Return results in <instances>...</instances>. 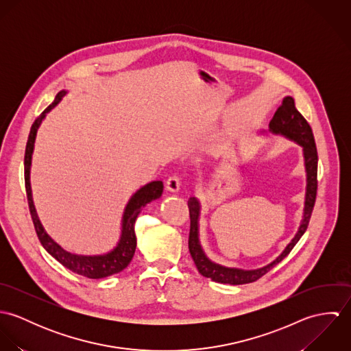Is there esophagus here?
Listing matches in <instances>:
<instances>
[{
    "label": "esophagus",
    "mask_w": 351,
    "mask_h": 351,
    "mask_svg": "<svg viewBox=\"0 0 351 351\" xmlns=\"http://www.w3.org/2000/svg\"><path fill=\"white\" fill-rule=\"evenodd\" d=\"M180 185H181L180 184V178L176 177V176H171L166 181V191H169L171 193H176V192L180 191Z\"/></svg>",
    "instance_id": "obj_1"
}]
</instances>
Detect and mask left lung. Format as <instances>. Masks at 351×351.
Listing matches in <instances>:
<instances>
[{
    "mask_svg": "<svg viewBox=\"0 0 351 351\" xmlns=\"http://www.w3.org/2000/svg\"><path fill=\"white\" fill-rule=\"evenodd\" d=\"M269 132L273 135L284 136L295 142L302 149V160H304V169H305V197H304L300 226L295 237L292 238V241L270 263L258 269H241V267L223 266L220 263L210 261L201 246V201L197 197H191L188 201L189 215H191L189 251L201 276L210 278L215 282L242 285V284L256 281L269 270H271L277 263H280L291 252V250L295 247V245L300 241L302 234L308 227L309 217H311V213L315 205V199H316V189H317V151H316L312 130L300 112L296 109L295 100L291 96L284 97L282 104L276 110L273 119L269 123ZM261 134H266V131H261Z\"/></svg>",
    "mask_w": 351,
    "mask_h": 351,
    "instance_id": "left-lung-1",
    "label": "left lung"
}]
</instances>
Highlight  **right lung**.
Masks as SVG:
<instances>
[{
    "mask_svg": "<svg viewBox=\"0 0 351 351\" xmlns=\"http://www.w3.org/2000/svg\"><path fill=\"white\" fill-rule=\"evenodd\" d=\"M67 95V90H60L53 102L45 112L35 120L31 127V132L28 136L27 147H25V158H24V177H25V191L28 197L29 212L34 220V226L39 241L46 251L53 256L59 263H62L66 269L88 277V278H104L112 274H117L123 271L130 262L136 249V235H135V221L141 210L150 204L151 201L156 200L162 196L163 184L162 181H152L146 184L145 186L139 188L127 202L123 216H121V226H120V237L116 246L112 250L104 254H95V255H85V254H75L63 249L59 243H56L50 237V234L43 227L35 204L32 197V188H31V165H32V155L35 149V141L39 127L42 125L43 120L46 119L47 113L53 109L62 99Z\"/></svg>",
    "mask_w": 351,
    "mask_h": 351,
    "instance_id": "add662e5",
    "label": "right lung"
}]
</instances>
